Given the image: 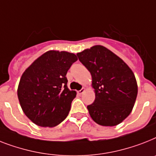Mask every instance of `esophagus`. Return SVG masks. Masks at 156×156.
Returning a JSON list of instances; mask_svg holds the SVG:
<instances>
[{
  "label": "esophagus",
  "instance_id": "esophagus-1",
  "mask_svg": "<svg viewBox=\"0 0 156 156\" xmlns=\"http://www.w3.org/2000/svg\"><path fill=\"white\" fill-rule=\"evenodd\" d=\"M85 91H86V88H85V87H82L80 90L78 91V94H80V95H81V94H82L84 93Z\"/></svg>",
  "mask_w": 156,
  "mask_h": 156
}]
</instances>
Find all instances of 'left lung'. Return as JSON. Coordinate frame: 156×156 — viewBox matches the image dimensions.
<instances>
[{"instance_id":"left-lung-1","label":"left lung","mask_w":156,"mask_h":156,"mask_svg":"<svg viewBox=\"0 0 156 156\" xmlns=\"http://www.w3.org/2000/svg\"><path fill=\"white\" fill-rule=\"evenodd\" d=\"M77 55L92 77L95 100L87 106L91 119L104 126L121 123L132 111L137 97V82L131 69L102 45H94Z\"/></svg>"}]
</instances>
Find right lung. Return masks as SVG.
<instances>
[{
  "mask_svg": "<svg viewBox=\"0 0 156 156\" xmlns=\"http://www.w3.org/2000/svg\"><path fill=\"white\" fill-rule=\"evenodd\" d=\"M78 58L73 53L49 50L22 74L17 97L25 115L37 126L54 127L67 117L75 90L67 87L68 69Z\"/></svg>",
  "mask_w": 156,
  "mask_h": 156,
  "instance_id": "add662e5",
  "label": "right lung"
}]
</instances>
